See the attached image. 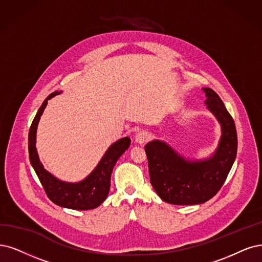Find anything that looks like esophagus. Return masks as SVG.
Listing matches in <instances>:
<instances>
[{"mask_svg": "<svg viewBox=\"0 0 262 262\" xmlns=\"http://www.w3.org/2000/svg\"><path fill=\"white\" fill-rule=\"evenodd\" d=\"M149 139H150V135L146 130L139 132L136 135V137H135V140H136V142H138V143H144V142H147Z\"/></svg>", "mask_w": 262, "mask_h": 262, "instance_id": "34e87169", "label": "esophagus"}]
</instances>
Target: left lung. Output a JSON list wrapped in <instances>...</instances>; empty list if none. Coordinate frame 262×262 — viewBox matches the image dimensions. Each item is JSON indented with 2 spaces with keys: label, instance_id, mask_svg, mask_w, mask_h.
Listing matches in <instances>:
<instances>
[{
  "label": "left lung",
  "instance_id": "obj_1",
  "mask_svg": "<svg viewBox=\"0 0 262 262\" xmlns=\"http://www.w3.org/2000/svg\"><path fill=\"white\" fill-rule=\"evenodd\" d=\"M206 104L221 124L219 148L209 160L187 162L165 142L154 140L144 150L149 163L150 182L159 196L169 204H202L224 186L237 152V134L231 114L211 89H203Z\"/></svg>",
  "mask_w": 262,
  "mask_h": 262
}]
</instances>
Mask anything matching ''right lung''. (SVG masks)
<instances>
[{
    "label": "right lung",
    "mask_w": 262,
    "mask_h": 262,
    "mask_svg": "<svg viewBox=\"0 0 262 262\" xmlns=\"http://www.w3.org/2000/svg\"><path fill=\"white\" fill-rule=\"evenodd\" d=\"M57 94L59 93L54 92L47 97L32 121L28 137L29 159H30L36 175L42 183L46 195L55 204L71 209H93L99 206L108 196L112 169L116 161L119 160L125 150L128 149L130 138L125 137L113 143L105 152L98 166L83 181L69 183L58 180L52 173L44 169L40 160H38L35 149V133L38 120H40L45 109L47 100Z\"/></svg>",
    "instance_id": "1"
}]
</instances>
